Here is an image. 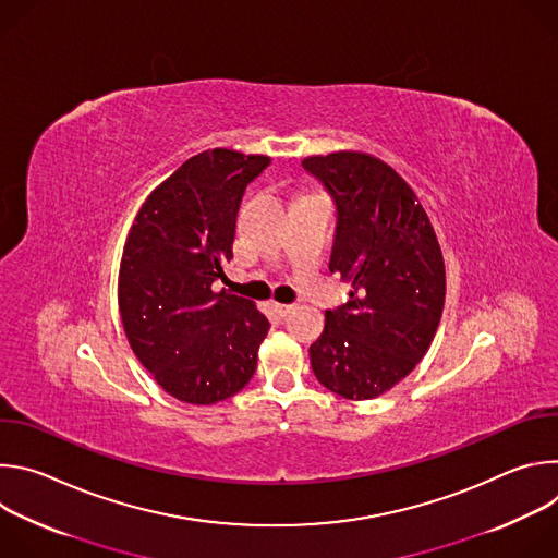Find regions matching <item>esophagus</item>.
<instances>
[{
	"instance_id": "34e87169",
	"label": "esophagus",
	"mask_w": 558,
	"mask_h": 558,
	"mask_svg": "<svg viewBox=\"0 0 558 558\" xmlns=\"http://www.w3.org/2000/svg\"><path fill=\"white\" fill-rule=\"evenodd\" d=\"M274 311H276L280 317H284V315H289L291 311H295V304H280V302H274Z\"/></svg>"
}]
</instances>
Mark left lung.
Returning <instances> with one entry per match:
<instances>
[{
  "label": "left lung",
  "mask_w": 558,
  "mask_h": 558,
  "mask_svg": "<svg viewBox=\"0 0 558 558\" xmlns=\"http://www.w3.org/2000/svg\"><path fill=\"white\" fill-rule=\"evenodd\" d=\"M338 205L329 269L351 284L325 313L311 349L313 373L347 400H375L400 384L437 333L446 267L435 227L413 187L381 158L342 149L302 158Z\"/></svg>",
  "instance_id": "obj_1"
}]
</instances>
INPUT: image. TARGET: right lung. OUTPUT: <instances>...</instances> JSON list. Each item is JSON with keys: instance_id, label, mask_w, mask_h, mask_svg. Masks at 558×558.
Masks as SVG:
<instances>
[{"instance_id": "1", "label": "right lung", "mask_w": 558, "mask_h": 558, "mask_svg": "<svg viewBox=\"0 0 558 558\" xmlns=\"http://www.w3.org/2000/svg\"><path fill=\"white\" fill-rule=\"evenodd\" d=\"M267 154L205 149L138 207L119 267L125 338L179 402L211 407L243 390L267 338L265 313L214 282L233 258L235 216Z\"/></svg>"}]
</instances>
